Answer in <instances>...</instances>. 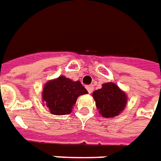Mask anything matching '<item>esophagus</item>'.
<instances>
[{
    "mask_svg": "<svg viewBox=\"0 0 161 161\" xmlns=\"http://www.w3.org/2000/svg\"><path fill=\"white\" fill-rule=\"evenodd\" d=\"M86 89H87V91H88L89 93H92V91H93V86H86Z\"/></svg>",
    "mask_w": 161,
    "mask_h": 161,
    "instance_id": "esophagus-1",
    "label": "esophagus"
}]
</instances>
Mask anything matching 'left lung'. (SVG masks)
Masks as SVG:
<instances>
[{"instance_id":"1","label":"left lung","mask_w":161,"mask_h":161,"mask_svg":"<svg viewBox=\"0 0 161 161\" xmlns=\"http://www.w3.org/2000/svg\"><path fill=\"white\" fill-rule=\"evenodd\" d=\"M96 106L104 118H113L123 111L127 103V97L118 86L108 82L102 86L101 89L92 93Z\"/></svg>"}]
</instances>
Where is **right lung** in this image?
<instances>
[{
	"instance_id": "1",
	"label": "right lung",
	"mask_w": 161,
	"mask_h": 161,
	"mask_svg": "<svg viewBox=\"0 0 161 161\" xmlns=\"http://www.w3.org/2000/svg\"><path fill=\"white\" fill-rule=\"evenodd\" d=\"M81 83L73 81L64 76L47 82L43 90V101L54 115H67L72 111L73 105L80 95L86 94Z\"/></svg>"
}]
</instances>
